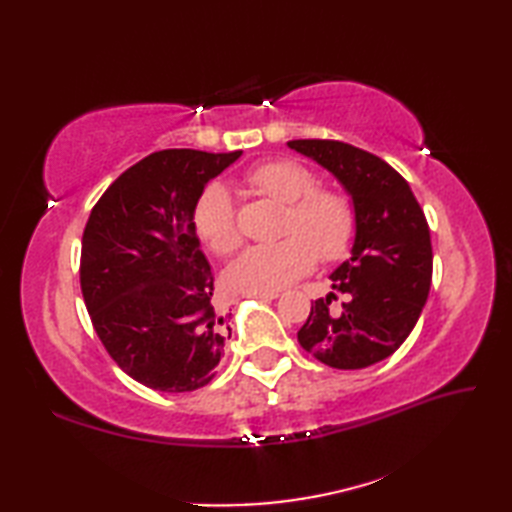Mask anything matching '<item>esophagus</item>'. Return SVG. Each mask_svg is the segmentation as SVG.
<instances>
[{"instance_id": "esophagus-1", "label": "esophagus", "mask_w": 512, "mask_h": 512, "mask_svg": "<svg viewBox=\"0 0 512 512\" xmlns=\"http://www.w3.org/2000/svg\"><path fill=\"white\" fill-rule=\"evenodd\" d=\"M248 297L262 299V301H273V299H277L279 295H277V292H257V295H248Z\"/></svg>"}]
</instances>
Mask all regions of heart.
<instances>
[{
    "label": "heart",
    "instance_id": "heart-1",
    "mask_svg": "<svg viewBox=\"0 0 512 512\" xmlns=\"http://www.w3.org/2000/svg\"><path fill=\"white\" fill-rule=\"evenodd\" d=\"M250 189L288 204L286 237L275 244L246 248L226 270L228 286L244 295L279 292L310 273L317 264L341 259L352 246L356 211L339 191L317 189L312 171L292 160H273L246 173ZM193 226L202 242L217 255L239 246L235 206L222 184H211L193 206Z\"/></svg>",
    "mask_w": 512,
    "mask_h": 512
}]
</instances>
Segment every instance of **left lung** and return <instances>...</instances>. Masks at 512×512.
Wrapping results in <instances>:
<instances>
[{
  "label": "left lung",
  "mask_w": 512,
  "mask_h": 512,
  "mask_svg": "<svg viewBox=\"0 0 512 512\" xmlns=\"http://www.w3.org/2000/svg\"><path fill=\"white\" fill-rule=\"evenodd\" d=\"M352 195V257L330 275L297 339L323 365L363 369L405 343L427 303L433 273L429 224L407 180L383 158L341 140H290ZM336 294L344 297L334 307Z\"/></svg>",
  "instance_id": "8db88e82"
}]
</instances>
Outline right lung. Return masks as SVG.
<instances>
[{"label": "right lung", "mask_w": 512, "mask_h": 512, "mask_svg": "<svg viewBox=\"0 0 512 512\" xmlns=\"http://www.w3.org/2000/svg\"><path fill=\"white\" fill-rule=\"evenodd\" d=\"M239 156L156 151L110 184L85 224V308L114 363L149 389L180 394L209 385L231 339V314L213 303L193 206Z\"/></svg>", "instance_id": "add662e5"}]
</instances>
